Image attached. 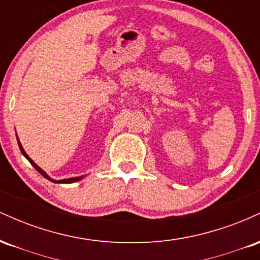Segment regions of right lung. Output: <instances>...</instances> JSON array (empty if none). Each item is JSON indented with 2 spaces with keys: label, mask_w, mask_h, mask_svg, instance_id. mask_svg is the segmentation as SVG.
Instances as JSON below:
<instances>
[{
  "label": "right lung",
  "mask_w": 260,
  "mask_h": 260,
  "mask_svg": "<svg viewBox=\"0 0 260 260\" xmlns=\"http://www.w3.org/2000/svg\"><path fill=\"white\" fill-rule=\"evenodd\" d=\"M17 140H18V138H17ZM18 145H19V149H20V151H22V154H23V155H24V156L26 157V159H28V160H29V162H30V164H31V165H32V166H34V168H35V169H37V170H38V171H39V172H40V174H41V175H43L45 178H47V180H49V181H51V182H55V183H73V182H77V181L82 180V177H74V178H67V180H61V181H55V180H52V178H50V177H49V176H47L46 174H45V171H43V170H41L40 168H39V166L37 165V164H35V162H34V161H32V160L30 159V157H29V156H28V155H26V153H25V151H24V149H23V147H22V144H20V142H19V140H18Z\"/></svg>",
  "instance_id": "right-lung-1"
}]
</instances>
